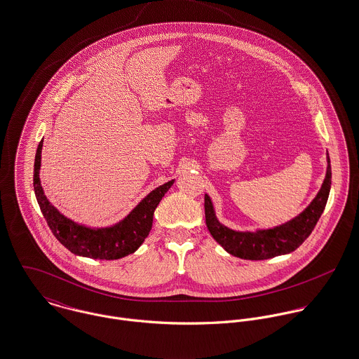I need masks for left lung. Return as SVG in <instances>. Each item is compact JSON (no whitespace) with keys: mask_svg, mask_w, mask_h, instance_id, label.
I'll use <instances>...</instances> for the list:
<instances>
[{"mask_svg":"<svg viewBox=\"0 0 359 359\" xmlns=\"http://www.w3.org/2000/svg\"><path fill=\"white\" fill-rule=\"evenodd\" d=\"M332 184L330 158L327 156L326 176L317 197L294 219L267 230L236 231L222 224L215 213L213 203L205 194V220L210 236L220 243L226 252L239 259L266 260L279 255H286L297 249L314 230L327 202Z\"/></svg>","mask_w":359,"mask_h":359,"instance_id":"obj_1","label":"left lung"}]
</instances>
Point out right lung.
<instances>
[{
    "instance_id": "right-lung-1",
    "label": "right lung",
    "mask_w": 359,
    "mask_h": 359,
    "mask_svg": "<svg viewBox=\"0 0 359 359\" xmlns=\"http://www.w3.org/2000/svg\"><path fill=\"white\" fill-rule=\"evenodd\" d=\"M41 150L42 140L34 161V193L41 212L56 239L72 253L89 259L116 260L136 252L153 227L156 208L175 180L153 190L118 223L110 227L92 229L67 219L45 197L40 180Z\"/></svg>"
}]
</instances>
